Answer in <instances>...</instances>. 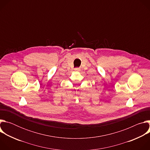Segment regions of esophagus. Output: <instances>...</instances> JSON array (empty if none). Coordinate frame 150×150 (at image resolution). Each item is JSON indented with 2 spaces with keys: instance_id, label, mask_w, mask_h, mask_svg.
<instances>
[{
  "instance_id": "obj_1",
  "label": "esophagus",
  "mask_w": 150,
  "mask_h": 150,
  "mask_svg": "<svg viewBox=\"0 0 150 150\" xmlns=\"http://www.w3.org/2000/svg\"><path fill=\"white\" fill-rule=\"evenodd\" d=\"M75 71H80L81 69H80V68H75Z\"/></svg>"
}]
</instances>
